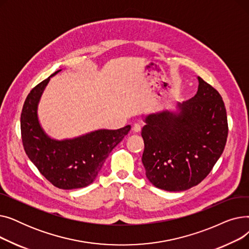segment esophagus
Returning <instances> with one entry per match:
<instances>
[{
    "label": "esophagus",
    "mask_w": 249,
    "mask_h": 249,
    "mask_svg": "<svg viewBox=\"0 0 249 249\" xmlns=\"http://www.w3.org/2000/svg\"><path fill=\"white\" fill-rule=\"evenodd\" d=\"M132 131L134 132V133H140V131H141V126L140 125H138V124H135L133 127H132Z\"/></svg>",
    "instance_id": "esophagus-1"
}]
</instances>
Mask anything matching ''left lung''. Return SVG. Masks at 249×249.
Returning <instances> with one entry per match:
<instances>
[{"label":"left lung","mask_w":249,"mask_h":249,"mask_svg":"<svg viewBox=\"0 0 249 249\" xmlns=\"http://www.w3.org/2000/svg\"><path fill=\"white\" fill-rule=\"evenodd\" d=\"M198 91L178 103L179 113L160 111L145 118L142 163L156 188L179 192L210 174L226 145L228 122L219 91L198 77Z\"/></svg>","instance_id":"1"}]
</instances>
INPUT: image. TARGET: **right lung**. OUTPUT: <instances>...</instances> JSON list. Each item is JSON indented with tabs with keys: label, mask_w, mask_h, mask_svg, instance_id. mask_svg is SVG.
I'll return each mask as SVG.
<instances>
[{
	"label": "right lung",
	"mask_w": 249,
	"mask_h": 249,
	"mask_svg": "<svg viewBox=\"0 0 249 249\" xmlns=\"http://www.w3.org/2000/svg\"><path fill=\"white\" fill-rule=\"evenodd\" d=\"M49 80L50 76L34 87L24 102L21 113L24 150L40 174L54 187L62 190L87 187L95 180L109 153L131 127L127 125L118 130H98L70 140L49 138L37 118V105Z\"/></svg>",
	"instance_id": "obj_1"
}]
</instances>
